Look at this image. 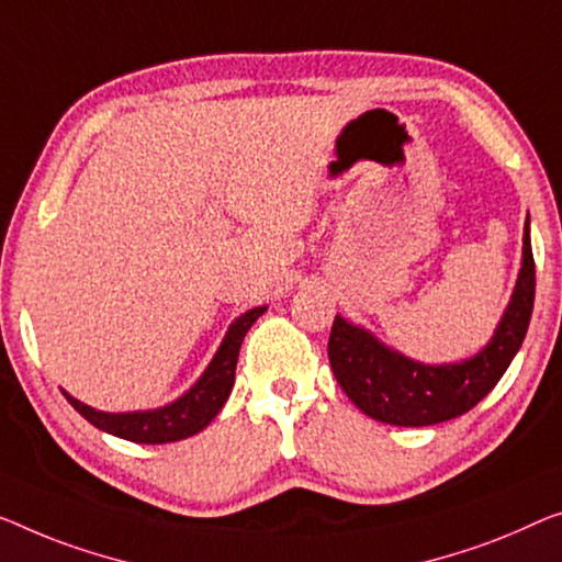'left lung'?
I'll return each mask as SVG.
<instances>
[{"mask_svg": "<svg viewBox=\"0 0 562 562\" xmlns=\"http://www.w3.org/2000/svg\"><path fill=\"white\" fill-rule=\"evenodd\" d=\"M535 303L530 216L522 234V267L513 297L487 346L459 363H422L389 348L371 330L335 315L328 358L346 396L366 416L391 426H431L474 408L520 350Z\"/></svg>", "mask_w": 562, "mask_h": 562, "instance_id": "left-lung-1", "label": "left lung"}]
</instances>
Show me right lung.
<instances>
[{
	"mask_svg": "<svg viewBox=\"0 0 562 562\" xmlns=\"http://www.w3.org/2000/svg\"><path fill=\"white\" fill-rule=\"evenodd\" d=\"M262 307L247 310L245 315H239L237 321L229 325L227 335H224L222 346L216 348L212 363L206 366V371L199 375V381L191 386L183 396H179L171 404L146 408V412H98V408L82 404L75 396H70L63 389V396L70 401V406L82 418H88L95 429L113 434V437L136 441V443H169L181 441L206 429L212 424V418L222 412V406L227 404L232 386H234V371H237V358L241 340H245L247 330L257 323V317L265 313Z\"/></svg>",
	"mask_w": 562,
	"mask_h": 562,
	"instance_id": "obj_1",
	"label": "right lung"
}]
</instances>
